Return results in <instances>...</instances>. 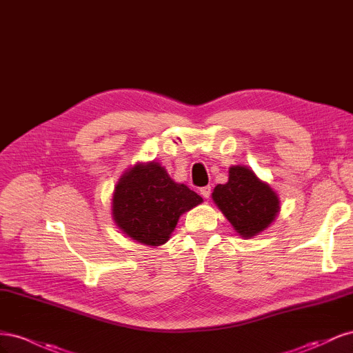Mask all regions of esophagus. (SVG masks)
<instances>
[{
  "label": "esophagus",
  "mask_w": 353,
  "mask_h": 353,
  "mask_svg": "<svg viewBox=\"0 0 353 353\" xmlns=\"http://www.w3.org/2000/svg\"><path fill=\"white\" fill-rule=\"evenodd\" d=\"M210 193H212V188L210 185H206V187H201L200 188V194L205 197V199H209L210 197Z\"/></svg>",
  "instance_id": "obj_1"
}]
</instances>
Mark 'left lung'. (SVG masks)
I'll list each match as a JSON object with an SVG mask.
<instances>
[{
  "label": "left lung",
  "instance_id": "obj_1",
  "mask_svg": "<svg viewBox=\"0 0 353 353\" xmlns=\"http://www.w3.org/2000/svg\"><path fill=\"white\" fill-rule=\"evenodd\" d=\"M212 199L244 239L268 228L280 212L279 196L248 166H231L228 183L218 184Z\"/></svg>",
  "mask_w": 353,
  "mask_h": 353
}]
</instances>
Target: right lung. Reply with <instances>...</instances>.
<instances>
[{"mask_svg":"<svg viewBox=\"0 0 353 353\" xmlns=\"http://www.w3.org/2000/svg\"><path fill=\"white\" fill-rule=\"evenodd\" d=\"M201 201L159 163H140L126 170L114 187L112 215L128 237L145 245H160L169 240L179 216Z\"/></svg>","mask_w":353,"mask_h":353,"instance_id":"add662e5","label":"right lung"}]
</instances>
